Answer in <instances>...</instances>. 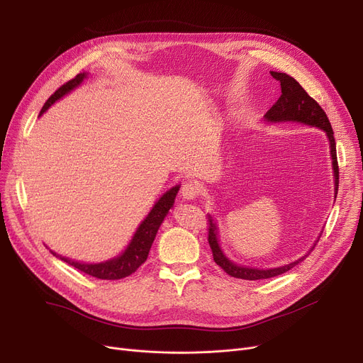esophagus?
<instances>
[{
	"label": "esophagus",
	"instance_id": "esophagus-1",
	"mask_svg": "<svg viewBox=\"0 0 363 363\" xmlns=\"http://www.w3.org/2000/svg\"><path fill=\"white\" fill-rule=\"evenodd\" d=\"M200 185L193 182V181H188L182 185L181 188V194L185 200H196L199 196H200Z\"/></svg>",
	"mask_w": 363,
	"mask_h": 363
}]
</instances>
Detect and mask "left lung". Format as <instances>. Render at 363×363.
I'll return each mask as SVG.
<instances>
[{
    "instance_id": "left-lung-1",
    "label": "left lung",
    "mask_w": 363,
    "mask_h": 363,
    "mask_svg": "<svg viewBox=\"0 0 363 363\" xmlns=\"http://www.w3.org/2000/svg\"><path fill=\"white\" fill-rule=\"evenodd\" d=\"M274 79L279 81L281 84V97L278 101L266 111L264 119L277 123V122H298L303 125H309L322 129L327 133L330 140V148H331V159H333V170H334V193L337 196L338 191V163H337V150H335V140H334V132L331 128V123L327 118L325 111L322 107L311 97V95L301 88V85L291 78L287 73H279V72H271ZM208 216V244H211V249L213 253V260L216 264L234 278H241L247 281H256V279H266L278 277L284 272L290 271L297 263H300L303 259H306L308 255H304L296 262H291L289 264L279 266V268H271V269H257V268H249V266H241L235 264L225 256V253L220 249V244L218 240V226L216 222L211 215ZM316 245V244H315ZM313 249V247H312Z\"/></svg>"
}]
</instances>
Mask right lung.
I'll use <instances>...</instances> for the list:
<instances>
[{
    "label": "right lung",
    "instance_id": "add662e5",
    "mask_svg": "<svg viewBox=\"0 0 363 363\" xmlns=\"http://www.w3.org/2000/svg\"><path fill=\"white\" fill-rule=\"evenodd\" d=\"M88 73H79L76 74L74 78L69 82H66L65 85H62L59 89H57L51 97L47 100V103L44 104L40 116L47 111V108L54 104L57 100H60L62 97H65L66 94H69L72 89H74L78 85H81V82L86 78ZM179 191V185L170 188L169 191H166L159 200L157 203L152 206L151 212L147 215V218L141 222V225L138 226L137 233L133 234L129 245L126 247V250L114 259L101 262V263H82V262H76V260H70L69 257H62L59 255H55L54 252H51L55 257H60L62 260H65L66 263H69L73 268L79 269L84 274H88L91 277H95L99 279H122L126 278L129 275H132L135 272L140 266L147 260L151 244L156 238V234L159 231V228L162 225V222L164 220L166 215L169 213V211L174 207L175 203V197Z\"/></svg>",
    "mask_w": 363,
    "mask_h": 363
}]
</instances>
